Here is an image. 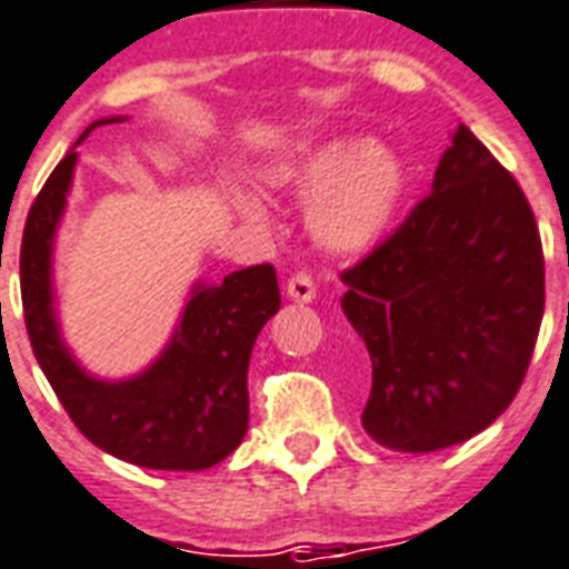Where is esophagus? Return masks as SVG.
Segmentation results:
<instances>
[{
  "label": "esophagus",
  "instance_id": "1",
  "mask_svg": "<svg viewBox=\"0 0 569 569\" xmlns=\"http://www.w3.org/2000/svg\"><path fill=\"white\" fill-rule=\"evenodd\" d=\"M286 295H289L295 303H310L312 298H316V283L310 280V274H295L289 277V283H286Z\"/></svg>",
  "mask_w": 569,
  "mask_h": 569
}]
</instances>
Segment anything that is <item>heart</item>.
<instances>
[{"instance_id": "b5f03b06", "label": "heart", "mask_w": 569, "mask_h": 569, "mask_svg": "<svg viewBox=\"0 0 569 569\" xmlns=\"http://www.w3.org/2000/svg\"><path fill=\"white\" fill-rule=\"evenodd\" d=\"M271 189L307 206V230L333 257H360L396 227L410 173L405 159L363 136H339L268 173ZM250 227H268V209L253 194L236 197Z\"/></svg>"}]
</instances>
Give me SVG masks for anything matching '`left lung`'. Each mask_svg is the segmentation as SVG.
Wrapping results in <instances>:
<instances>
[{"instance_id": "8db88e82", "label": "left lung", "mask_w": 569, "mask_h": 569, "mask_svg": "<svg viewBox=\"0 0 569 569\" xmlns=\"http://www.w3.org/2000/svg\"><path fill=\"white\" fill-rule=\"evenodd\" d=\"M342 283L372 360L363 428L375 442L440 451L508 410L543 319V250L517 180L463 123L431 194Z\"/></svg>"}]
</instances>
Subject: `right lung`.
I'll list each match as a JSON object with an SVG mask.
<instances>
[{
  "label": "right lung",
  "mask_w": 569,
  "mask_h": 569,
  "mask_svg": "<svg viewBox=\"0 0 569 569\" xmlns=\"http://www.w3.org/2000/svg\"><path fill=\"white\" fill-rule=\"evenodd\" d=\"M120 120L127 114L93 120L31 203L20 250L26 328L58 401L97 449L136 467L197 472L221 463L248 433L250 351L280 310V289L271 266L241 268L221 283L197 280L168 346L147 369L100 378L76 360L58 325L52 253L79 162L76 147Z\"/></svg>",
  "instance_id": "right-lung-1"
}]
</instances>
